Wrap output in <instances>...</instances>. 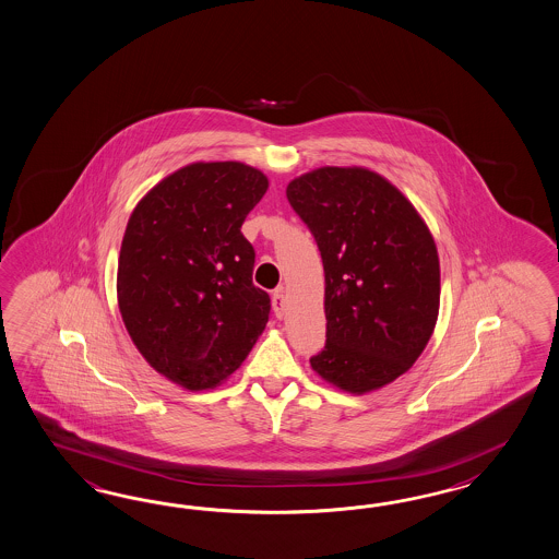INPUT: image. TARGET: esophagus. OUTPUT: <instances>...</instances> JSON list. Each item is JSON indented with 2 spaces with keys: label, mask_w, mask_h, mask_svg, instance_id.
Returning a JSON list of instances; mask_svg holds the SVG:
<instances>
[{
  "label": "esophagus",
  "mask_w": 559,
  "mask_h": 559,
  "mask_svg": "<svg viewBox=\"0 0 559 559\" xmlns=\"http://www.w3.org/2000/svg\"><path fill=\"white\" fill-rule=\"evenodd\" d=\"M272 304L275 316L282 318L284 312H286V289H284V287H277V289L273 292Z\"/></svg>",
  "instance_id": "34e87169"
}]
</instances>
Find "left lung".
<instances>
[{
    "instance_id": "left-lung-1",
    "label": "left lung",
    "mask_w": 559,
    "mask_h": 559,
    "mask_svg": "<svg viewBox=\"0 0 559 559\" xmlns=\"http://www.w3.org/2000/svg\"><path fill=\"white\" fill-rule=\"evenodd\" d=\"M324 265L326 346L310 365L362 395L409 371L440 312V259L426 221L381 174L324 166L287 185Z\"/></svg>"
}]
</instances>
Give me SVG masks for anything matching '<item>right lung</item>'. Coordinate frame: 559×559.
Here are the masks:
<instances>
[{"label":"right lung","instance_id":"obj_1","mask_svg":"<svg viewBox=\"0 0 559 559\" xmlns=\"http://www.w3.org/2000/svg\"><path fill=\"white\" fill-rule=\"evenodd\" d=\"M267 187L243 162H194L159 180L129 216L119 312L147 365L188 391L227 381L270 320L241 233Z\"/></svg>","mask_w":559,"mask_h":559}]
</instances>
